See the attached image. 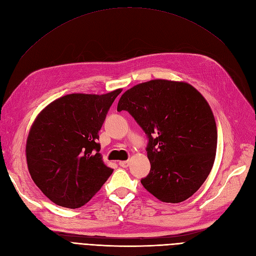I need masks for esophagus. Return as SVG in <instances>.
I'll list each match as a JSON object with an SVG mask.
<instances>
[{"mask_svg":"<svg viewBox=\"0 0 256 256\" xmlns=\"http://www.w3.org/2000/svg\"><path fill=\"white\" fill-rule=\"evenodd\" d=\"M118 164L120 166H122V168H127L129 166V161L128 160H126V161H120Z\"/></svg>","mask_w":256,"mask_h":256,"instance_id":"34e87169","label":"esophagus"}]
</instances>
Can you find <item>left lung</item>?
<instances>
[{"instance_id":"1","label":"left lung","mask_w":256,"mask_h":256,"mask_svg":"<svg viewBox=\"0 0 256 256\" xmlns=\"http://www.w3.org/2000/svg\"><path fill=\"white\" fill-rule=\"evenodd\" d=\"M128 111L148 136L150 174L143 187L166 203H180L210 173L216 125L207 100L187 82L154 79L122 95L118 111Z\"/></svg>"}]
</instances>
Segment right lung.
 Masks as SVG:
<instances>
[{"label": "right lung", "instance_id": "1", "mask_svg": "<svg viewBox=\"0 0 256 256\" xmlns=\"http://www.w3.org/2000/svg\"><path fill=\"white\" fill-rule=\"evenodd\" d=\"M120 92L69 94L36 116L26 140L28 168L35 184L54 204L72 209L85 205L112 174L97 141Z\"/></svg>", "mask_w": 256, "mask_h": 256}]
</instances>
